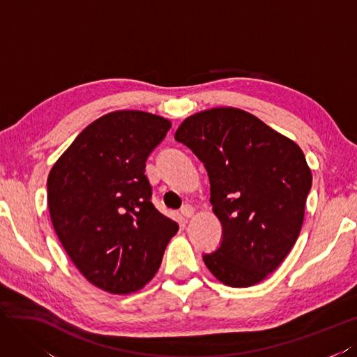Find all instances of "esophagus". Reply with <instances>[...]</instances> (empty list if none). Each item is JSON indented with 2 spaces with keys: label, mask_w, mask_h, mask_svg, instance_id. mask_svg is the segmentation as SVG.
<instances>
[{
  "label": "esophagus",
  "mask_w": 357,
  "mask_h": 357,
  "mask_svg": "<svg viewBox=\"0 0 357 357\" xmlns=\"http://www.w3.org/2000/svg\"><path fill=\"white\" fill-rule=\"evenodd\" d=\"M181 213H182V217H184L185 220H188V218L192 217V213H195V209H192V206H190V205H185V206H182Z\"/></svg>",
  "instance_id": "esophagus-1"
}]
</instances>
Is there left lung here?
I'll use <instances>...</instances> for the list:
<instances>
[{"label": "left lung", "instance_id": "left-lung-1", "mask_svg": "<svg viewBox=\"0 0 357 357\" xmlns=\"http://www.w3.org/2000/svg\"><path fill=\"white\" fill-rule=\"evenodd\" d=\"M175 139L205 165L221 245L203 261L218 281L250 287L277 269L302 229L312 184L302 149L257 116L213 107L184 119Z\"/></svg>", "mask_w": 357, "mask_h": 357}]
</instances>
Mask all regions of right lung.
Wrapping results in <instances>:
<instances>
[{
	"instance_id": "1",
	"label": "right lung",
	"mask_w": 357,
	"mask_h": 357,
	"mask_svg": "<svg viewBox=\"0 0 357 357\" xmlns=\"http://www.w3.org/2000/svg\"><path fill=\"white\" fill-rule=\"evenodd\" d=\"M170 121L140 110L96 119L58 158L47 178L56 236L96 287L127 294L158 271L178 222L152 205L146 158Z\"/></svg>"
}]
</instances>
